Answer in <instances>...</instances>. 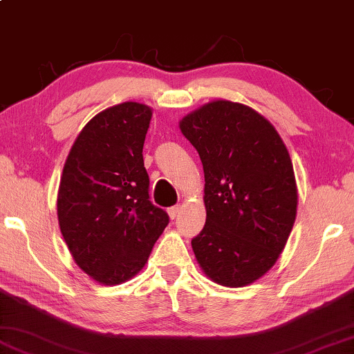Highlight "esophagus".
Returning <instances> with one entry per match:
<instances>
[{
    "label": "esophagus",
    "instance_id": "esophagus-1",
    "mask_svg": "<svg viewBox=\"0 0 354 354\" xmlns=\"http://www.w3.org/2000/svg\"><path fill=\"white\" fill-rule=\"evenodd\" d=\"M180 210H181V207L180 205H173V207H169L168 209V215H169V218H176L178 216V214H180Z\"/></svg>",
    "mask_w": 354,
    "mask_h": 354
}]
</instances>
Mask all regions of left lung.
I'll list each match as a JSON object with an SVG mask.
<instances>
[{"label":"left lung","instance_id":"obj_1","mask_svg":"<svg viewBox=\"0 0 354 354\" xmlns=\"http://www.w3.org/2000/svg\"><path fill=\"white\" fill-rule=\"evenodd\" d=\"M204 167L202 232L192 251L223 286L261 279L280 257L298 207L293 163L266 118L241 103L215 100L180 121Z\"/></svg>","mask_w":354,"mask_h":354}]
</instances>
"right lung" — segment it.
Wrapping results in <instances>:
<instances>
[{"mask_svg": "<svg viewBox=\"0 0 354 354\" xmlns=\"http://www.w3.org/2000/svg\"><path fill=\"white\" fill-rule=\"evenodd\" d=\"M152 108L110 106L84 126L66 158L58 221L71 256L102 285H120L145 266L169 216L149 199L144 140Z\"/></svg>", "mask_w": 354, "mask_h": 354, "instance_id": "1", "label": "right lung"}]
</instances>
